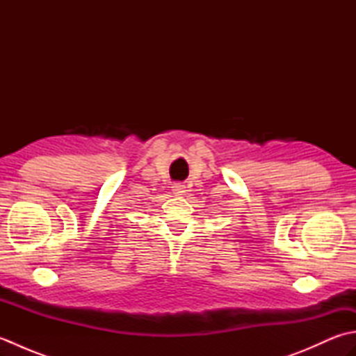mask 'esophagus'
<instances>
[{"instance_id": "obj_1", "label": "esophagus", "mask_w": 356, "mask_h": 356, "mask_svg": "<svg viewBox=\"0 0 356 356\" xmlns=\"http://www.w3.org/2000/svg\"><path fill=\"white\" fill-rule=\"evenodd\" d=\"M172 194H176V195H184L185 194V185H182V184H174L172 186Z\"/></svg>"}]
</instances>
